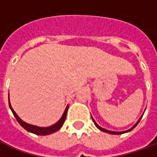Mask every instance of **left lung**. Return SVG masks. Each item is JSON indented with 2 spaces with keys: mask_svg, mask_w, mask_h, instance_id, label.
Segmentation results:
<instances>
[{
  "mask_svg": "<svg viewBox=\"0 0 157 157\" xmlns=\"http://www.w3.org/2000/svg\"><path fill=\"white\" fill-rule=\"evenodd\" d=\"M142 118V117H141ZM141 118H140V119L139 120V121H138V122H137L136 124H134V126L132 127L131 129H128V130H126V131H123V132H114V131H110V130H107V129H103V128H102V127H100L99 126V125H98V124H97V123H96L95 121H94V120L93 119V118H92V120H93V121H94V124H95L96 125V127H97V128H98V129H100V130H102V131H103V132H106V133H108V134H124V133H126V132H129V131H131L132 129H134V127H136V125L138 124H139V121H140V120H141Z\"/></svg>",
  "mask_w": 157,
  "mask_h": 157,
  "instance_id": "8db88e82",
  "label": "left lung"
}]
</instances>
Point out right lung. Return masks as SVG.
<instances>
[{"label":"right lung","instance_id":"obj_1","mask_svg":"<svg viewBox=\"0 0 157 157\" xmlns=\"http://www.w3.org/2000/svg\"><path fill=\"white\" fill-rule=\"evenodd\" d=\"M9 105H10V110L13 112V116L17 120V121L20 124V125L23 128L27 130L28 132H31V133H33V134H37V135H48V134H52V133H54V132L58 131L62 126H63V124L64 121H65V120H66V116H67V108H68V106L66 107V109L64 111V113L63 115V117H61V119L59 120V121L57 122L56 124H53L51 126L49 127H45V128H43V127H38L36 126V125H33V124H29L28 123H26V122L23 121L22 120L18 117V115L16 114L15 112L13 111V108L11 107V105L9 102Z\"/></svg>","mask_w":157,"mask_h":157}]
</instances>
